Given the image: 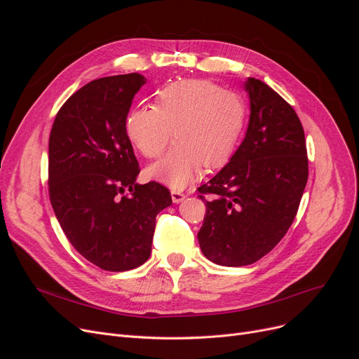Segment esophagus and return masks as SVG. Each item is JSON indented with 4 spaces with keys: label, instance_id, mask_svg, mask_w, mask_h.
Listing matches in <instances>:
<instances>
[{
    "label": "esophagus",
    "instance_id": "1",
    "mask_svg": "<svg viewBox=\"0 0 359 359\" xmlns=\"http://www.w3.org/2000/svg\"><path fill=\"white\" fill-rule=\"evenodd\" d=\"M184 198H186V195H184V194H182V192L176 191V189H172V199H173V202H175V203L182 202Z\"/></svg>",
    "mask_w": 359,
    "mask_h": 359
}]
</instances>
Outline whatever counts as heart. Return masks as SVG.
Returning a JSON list of instances; mask_svg holds the SVG:
<instances>
[{
    "instance_id": "obj_1",
    "label": "heart",
    "mask_w": 359,
    "mask_h": 359,
    "mask_svg": "<svg viewBox=\"0 0 359 359\" xmlns=\"http://www.w3.org/2000/svg\"><path fill=\"white\" fill-rule=\"evenodd\" d=\"M248 109L240 94L202 79L168 83L157 90L154 107L130 109L125 130L148 158H158L172 132L176 142L165 157L148 168L149 177L175 189L191 183L205 168L227 163L241 137Z\"/></svg>"
}]
</instances>
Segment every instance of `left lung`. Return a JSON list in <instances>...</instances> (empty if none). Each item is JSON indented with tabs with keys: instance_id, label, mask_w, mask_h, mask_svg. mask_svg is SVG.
<instances>
[{
	"instance_id": "left-lung-1",
	"label": "left lung",
	"mask_w": 359,
	"mask_h": 359,
	"mask_svg": "<svg viewBox=\"0 0 359 359\" xmlns=\"http://www.w3.org/2000/svg\"><path fill=\"white\" fill-rule=\"evenodd\" d=\"M250 121L230 163L198 187L206 212L198 240L221 266L268 255L297 215L309 179L303 125L290 103L256 79L246 81Z\"/></svg>"
}]
</instances>
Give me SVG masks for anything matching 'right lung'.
Instances as JSON below:
<instances>
[{
  "instance_id": "add662e5",
  "label": "right lung",
  "mask_w": 359,
  "mask_h": 359,
  "mask_svg": "<svg viewBox=\"0 0 359 359\" xmlns=\"http://www.w3.org/2000/svg\"><path fill=\"white\" fill-rule=\"evenodd\" d=\"M138 72L94 80L58 110L49 137L48 191L67 238L109 272L135 269L149 257L156 217L172 205L158 182L137 184L141 168L125 121Z\"/></svg>"
}]
</instances>
